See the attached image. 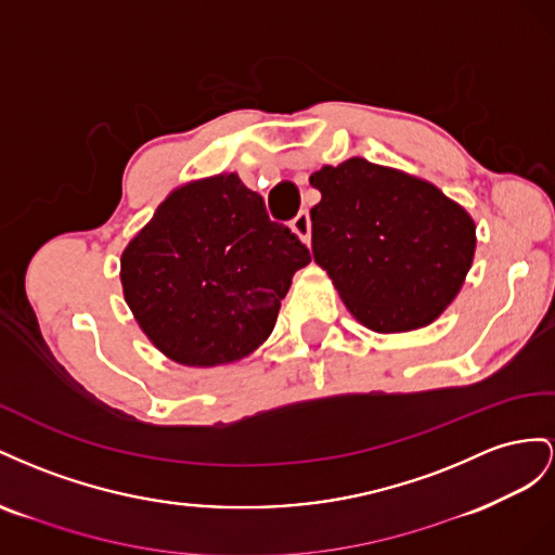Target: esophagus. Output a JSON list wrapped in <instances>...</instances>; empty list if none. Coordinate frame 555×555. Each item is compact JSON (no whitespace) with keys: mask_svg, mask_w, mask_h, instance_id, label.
Segmentation results:
<instances>
[{"mask_svg":"<svg viewBox=\"0 0 555 555\" xmlns=\"http://www.w3.org/2000/svg\"><path fill=\"white\" fill-rule=\"evenodd\" d=\"M293 230L297 232V236L299 240H302L305 244H309V240H311V216H309V211L305 209V211H299L295 218H293Z\"/></svg>","mask_w":555,"mask_h":555,"instance_id":"obj_1","label":"esophagus"}]
</instances>
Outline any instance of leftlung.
<instances>
[{
    "instance_id": "1",
    "label": "left lung",
    "mask_w": 555,
    "mask_h": 555,
    "mask_svg": "<svg viewBox=\"0 0 555 555\" xmlns=\"http://www.w3.org/2000/svg\"><path fill=\"white\" fill-rule=\"evenodd\" d=\"M311 248L344 305L374 332L433 323L463 286L474 223L433 183L351 157L311 173Z\"/></svg>"
}]
</instances>
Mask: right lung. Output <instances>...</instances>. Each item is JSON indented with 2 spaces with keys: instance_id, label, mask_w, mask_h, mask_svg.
Instances as JSON below:
<instances>
[{
  "instance_id": "add662e5",
  "label": "right lung",
  "mask_w": 555,
  "mask_h": 555,
  "mask_svg": "<svg viewBox=\"0 0 555 555\" xmlns=\"http://www.w3.org/2000/svg\"><path fill=\"white\" fill-rule=\"evenodd\" d=\"M309 248L269 218L236 173L188 183L157 207L120 260L137 323L181 365L234 362L274 330Z\"/></svg>"
}]
</instances>
